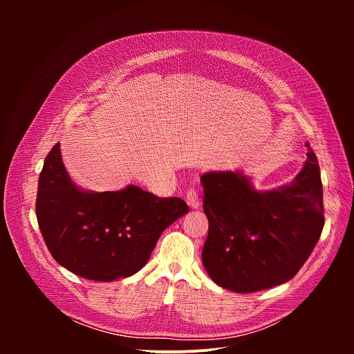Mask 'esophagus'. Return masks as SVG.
<instances>
[{"label":"esophagus","instance_id":"34e87169","mask_svg":"<svg viewBox=\"0 0 354 354\" xmlns=\"http://www.w3.org/2000/svg\"><path fill=\"white\" fill-rule=\"evenodd\" d=\"M186 203L189 205L190 209L193 210H197L200 209V198L197 196V192L194 189H189L186 192Z\"/></svg>","mask_w":354,"mask_h":354}]
</instances>
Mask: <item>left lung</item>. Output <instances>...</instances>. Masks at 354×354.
Instances as JSON below:
<instances>
[{"label":"left lung","mask_w":354,"mask_h":354,"mask_svg":"<svg viewBox=\"0 0 354 354\" xmlns=\"http://www.w3.org/2000/svg\"><path fill=\"white\" fill-rule=\"evenodd\" d=\"M294 180L258 190L242 171L201 175L209 235L201 261L210 279L235 292L291 280L314 250L324 224L322 182L310 142Z\"/></svg>","instance_id":"obj_1"}]
</instances>
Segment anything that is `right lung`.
I'll use <instances>...</instances> for the list:
<instances>
[{
    "label": "right lung",
    "mask_w": 354,
    "mask_h": 354,
    "mask_svg": "<svg viewBox=\"0 0 354 354\" xmlns=\"http://www.w3.org/2000/svg\"><path fill=\"white\" fill-rule=\"evenodd\" d=\"M189 213L179 197L161 198L136 185L116 192H91L74 183L57 142L39 176L36 216L55 261L95 281L137 273L161 234Z\"/></svg>",
    "instance_id": "right-lung-1"
}]
</instances>
